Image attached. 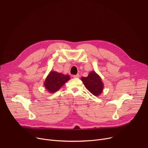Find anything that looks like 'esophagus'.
<instances>
[{
    "label": "esophagus",
    "mask_w": 148,
    "mask_h": 148,
    "mask_svg": "<svg viewBox=\"0 0 148 148\" xmlns=\"http://www.w3.org/2000/svg\"><path fill=\"white\" fill-rule=\"evenodd\" d=\"M73 77L74 78H79V74H76V75H73Z\"/></svg>",
    "instance_id": "obj_1"
}]
</instances>
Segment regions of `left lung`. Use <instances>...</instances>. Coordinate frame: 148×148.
<instances>
[{"label":"left lung","instance_id":"obj_1","mask_svg":"<svg viewBox=\"0 0 148 148\" xmlns=\"http://www.w3.org/2000/svg\"><path fill=\"white\" fill-rule=\"evenodd\" d=\"M86 88L94 95L98 96L103 91V83L100 77L95 71L90 72L88 77H83L81 79Z\"/></svg>","mask_w":148,"mask_h":148}]
</instances>
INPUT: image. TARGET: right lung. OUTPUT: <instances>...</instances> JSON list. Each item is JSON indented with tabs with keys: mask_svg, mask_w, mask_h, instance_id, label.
<instances>
[{
	"mask_svg": "<svg viewBox=\"0 0 148 148\" xmlns=\"http://www.w3.org/2000/svg\"><path fill=\"white\" fill-rule=\"evenodd\" d=\"M70 79L69 75H64L56 71H51L44 82V86L50 93L59 91L60 88Z\"/></svg>",
	"mask_w": 148,
	"mask_h": 148,
	"instance_id": "obj_1",
	"label": "right lung"
}]
</instances>
